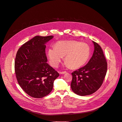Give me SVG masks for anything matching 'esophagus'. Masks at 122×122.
Masks as SVG:
<instances>
[{
    "instance_id": "obj_1",
    "label": "esophagus",
    "mask_w": 122,
    "mask_h": 122,
    "mask_svg": "<svg viewBox=\"0 0 122 122\" xmlns=\"http://www.w3.org/2000/svg\"><path fill=\"white\" fill-rule=\"evenodd\" d=\"M66 73V71H61V72H60V74H65V73Z\"/></svg>"
}]
</instances>
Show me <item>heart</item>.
Instances as JSON below:
<instances>
[{
	"instance_id": "heart-1",
	"label": "heart",
	"mask_w": 122,
	"mask_h": 122,
	"mask_svg": "<svg viewBox=\"0 0 122 122\" xmlns=\"http://www.w3.org/2000/svg\"><path fill=\"white\" fill-rule=\"evenodd\" d=\"M90 51L89 46L75 41H59L55 46L49 48L47 56L50 64L57 67L65 56V61L71 68H76L84 64L89 58Z\"/></svg>"
}]
</instances>
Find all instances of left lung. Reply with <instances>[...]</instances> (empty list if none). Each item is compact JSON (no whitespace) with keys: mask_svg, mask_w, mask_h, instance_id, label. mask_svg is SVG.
<instances>
[{"mask_svg":"<svg viewBox=\"0 0 122 122\" xmlns=\"http://www.w3.org/2000/svg\"><path fill=\"white\" fill-rule=\"evenodd\" d=\"M93 54L84 66L72 73L71 88L73 92L80 96L91 95L102 86L107 70V62L101 47L93 41Z\"/></svg>","mask_w":122,"mask_h":122,"instance_id":"left-lung-1","label":"left lung"}]
</instances>
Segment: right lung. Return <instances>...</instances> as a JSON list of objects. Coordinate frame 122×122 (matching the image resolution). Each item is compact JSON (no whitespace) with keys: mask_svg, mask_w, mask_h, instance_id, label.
Returning <instances> with one entry per match:
<instances>
[{"mask_svg":"<svg viewBox=\"0 0 122 122\" xmlns=\"http://www.w3.org/2000/svg\"><path fill=\"white\" fill-rule=\"evenodd\" d=\"M53 36H36L18 50L15 60L18 82L30 96L41 98L52 91L54 80L59 76L47 64L45 45Z\"/></svg>","mask_w":122,"mask_h":122,"instance_id":"add662e5","label":"right lung"}]
</instances>
